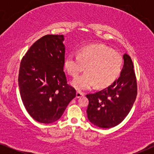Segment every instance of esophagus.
Segmentation results:
<instances>
[{
  "mask_svg": "<svg viewBox=\"0 0 154 154\" xmlns=\"http://www.w3.org/2000/svg\"><path fill=\"white\" fill-rule=\"evenodd\" d=\"M83 95H84V94H83L82 93H81V92H79V91H77V93H76V97H77V98H80V97L83 96Z\"/></svg>",
  "mask_w": 154,
  "mask_h": 154,
  "instance_id": "esophagus-1",
  "label": "esophagus"
}]
</instances>
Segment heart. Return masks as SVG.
I'll return each mask as SVG.
<instances>
[{"label": "heart", "mask_w": 154, "mask_h": 154, "mask_svg": "<svg viewBox=\"0 0 154 154\" xmlns=\"http://www.w3.org/2000/svg\"><path fill=\"white\" fill-rule=\"evenodd\" d=\"M123 59L118 53L103 45H91L83 48L79 55L70 54L66 56L64 66L72 77H78L85 69L86 73L72 82L77 91H85L96 85L105 88L119 77Z\"/></svg>", "instance_id": "obj_1"}]
</instances>
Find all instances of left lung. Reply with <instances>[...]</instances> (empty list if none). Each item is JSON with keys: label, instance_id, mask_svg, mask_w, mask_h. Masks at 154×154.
Returning a JSON list of instances; mask_svg holds the SVG:
<instances>
[{"label": "left lung", "instance_id": "obj_1", "mask_svg": "<svg viewBox=\"0 0 154 154\" xmlns=\"http://www.w3.org/2000/svg\"><path fill=\"white\" fill-rule=\"evenodd\" d=\"M124 66L119 77L109 87L93 94L89 100L88 119L100 128H111L120 124L131 110L137 93V81L130 56L123 55Z\"/></svg>", "mask_w": 154, "mask_h": 154}]
</instances>
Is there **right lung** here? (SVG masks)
I'll list each match as a JSON object with an SVG mask.
<instances>
[{"mask_svg":"<svg viewBox=\"0 0 154 154\" xmlns=\"http://www.w3.org/2000/svg\"><path fill=\"white\" fill-rule=\"evenodd\" d=\"M63 35H47L37 40L22 58L19 87L29 114L40 123L59 120L76 91L67 84L63 72Z\"/></svg>","mask_w":154,"mask_h":154,"instance_id":"obj_1","label":"right lung"}]
</instances>
